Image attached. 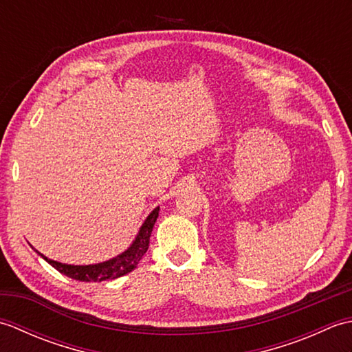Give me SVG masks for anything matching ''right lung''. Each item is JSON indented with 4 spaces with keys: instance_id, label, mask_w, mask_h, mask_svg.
Instances as JSON below:
<instances>
[{
    "instance_id": "right-lung-1",
    "label": "right lung",
    "mask_w": 352,
    "mask_h": 352,
    "mask_svg": "<svg viewBox=\"0 0 352 352\" xmlns=\"http://www.w3.org/2000/svg\"><path fill=\"white\" fill-rule=\"evenodd\" d=\"M159 210L160 207H155L154 210L146 216L145 222L140 226L136 237H134V241L131 242L129 248H126L124 252L118 254L116 257L101 261V263H95V265L60 263V261L45 257L42 252L34 250L33 246L32 248L39 254L45 261H48L52 267L57 269L60 274L69 276L72 280L86 281V283L115 280V278H119V276L134 271V269L138 267L142 257L145 256V252L148 251V246H149V237H151V233H153V227L157 218H159Z\"/></svg>"
}]
</instances>
